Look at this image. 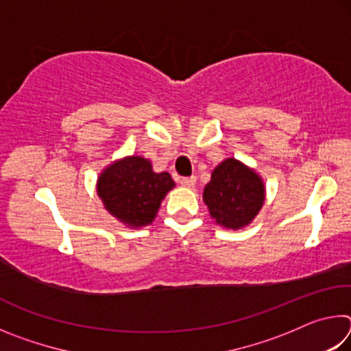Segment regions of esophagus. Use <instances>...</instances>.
Segmentation results:
<instances>
[{
    "instance_id": "1",
    "label": "esophagus",
    "mask_w": 351,
    "mask_h": 351,
    "mask_svg": "<svg viewBox=\"0 0 351 351\" xmlns=\"http://www.w3.org/2000/svg\"><path fill=\"white\" fill-rule=\"evenodd\" d=\"M195 182H197V178L195 176H186V178H180V184L184 187H193Z\"/></svg>"
}]
</instances>
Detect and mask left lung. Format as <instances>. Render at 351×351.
<instances>
[{
    "mask_svg": "<svg viewBox=\"0 0 351 351\" xmlns=\"http://www.w3.org/2000/svg\"><path fill=\"white\" fill-rule=\"evenodd\" d=\"M203 199L217 224L237 230L257 217L265 201V184L254 169L228 158L213 169Z\"/></svg>",
    "mask_w": 351,
    "mask_h": 351,
    "instance_id": "8db88e82",
    "label": "left lung"
}]
</instances>
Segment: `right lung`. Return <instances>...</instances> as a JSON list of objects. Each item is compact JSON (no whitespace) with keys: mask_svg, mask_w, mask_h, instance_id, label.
<instances>
[{"mask_svg":"<svg viewBox=\"0 0 351 351\" xmlns=\"http://www.w3.org/2000/svg\"><path fill=\"white\" fill-rule=\"evenodd\" d=\"M175 187L170 173L153 171L142 156H127L110 164L97 180V195L105 209L130 228L152 224L161 201Z\"/></svg>","mask_w":351,"mask_h":351,"instance_id":"obj_1","label":"right lung"}]
</instances>
